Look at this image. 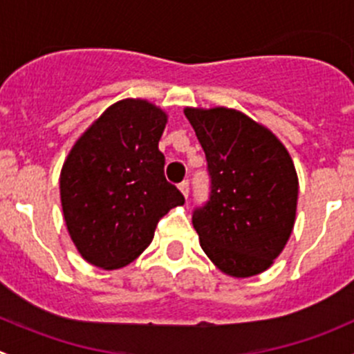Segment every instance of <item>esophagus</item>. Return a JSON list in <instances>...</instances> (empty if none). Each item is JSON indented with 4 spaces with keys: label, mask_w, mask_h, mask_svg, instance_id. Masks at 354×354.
Masks as SVG:
<instances>
[{
    "label": "esophagus",
    "mask_w": 354,
    "mask_h": 354,
    "mask_svg": "<svg viewBox=\"0 0 354 354\" xmlns=\"http://www.w3.org/2000/svg\"><path fill=\"white\" fill-rule=\"evenodd\" d=\"M178 188H180V192L183 194V197L188 198V194H190V185H188V181H181V183L178 185Z\"/></svg>",
    "instance_id": "esophagus-1"
}]
</instances>
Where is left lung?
<instances>
[{
	"mask_svg": "<svg viewBox=\"0 0 354 354\" xmlns=\"http://www.w3.org/2000/svg\"><path fill=\"white\" fill-rule=\"evenodd\" d=\"M207 157L210 198L194 212L200 246L231 277L263 272L291 236L298 174L263 124L230 108H185Z\"/></svg>",
	"mask_w": 354,
	"mask_h": 354,
	"instance_id": "left-lung-1",
	"label": "left lung"
}]
</instances>
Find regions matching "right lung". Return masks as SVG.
<instances>
[{
  "label": "right lung",
  "instance_id": "right-lung-1",
  "mask_svg": "<svg viewBox=\"0 0 354 354\" xmlns=\"http://www.w3.org/2000/svg\"><path fill=\"white\" fill-rule=\"evenodd\" d=\"M167 114L145 99L109 106L68 152L59 195L71 241L88 263L113 270L133 262L157 223L185 198L164 178L159 140Z\"/></svg>",
  "mask_w": 354,
  "mask_h": 354
}]
</instances>
